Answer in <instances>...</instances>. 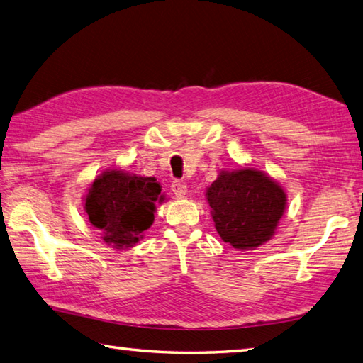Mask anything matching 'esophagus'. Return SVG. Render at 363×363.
Listing matches in <instances>:
<instances>
[{
    "mask_svg": "<svg viewBox=\"0 0 363 363\" xmlns=\"http://www.w3.org/2000/svg\"><path fill=\"white\" fill-rule=\"evenodd\" d=\"M172 190H173V194L176 195V198H184L187 194V186H186V184L179 182V181H174L172 184Z\"/></svg>",
    "mask_w": 363,
    "mask_h": 363,
    "instance_id": "esophagus-1",
    "label": "esophagus"
}]
</instances>
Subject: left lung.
<instances>
[{"label":"left lung","mask_w":363,"mask_h":363,"mask_svg":"<svg viewBox=\"0 0 363 363\" xmlns=\"http://www.w3.org/2000/svg\"><path fill=\"white\" fill-rule=\"evenodd\" d=\"M215 229L235 250H256L276 233L287 207V194L256 168L221 169L206 189Z\"/></svg>","instance_id":"1"}]
</instances>
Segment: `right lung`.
I'll return each instance as SVG.
<instances>
[{"mask_svg": "<svg viewBox=\"0 0 363 363\" xmlns=\"http://www.w3.org/2000/svg\"><path fill=\"white\" fill-rule=\"evenodd\" d=\"M160 190L156 177L109 168L91 182L84 196V211L107 245L128 250L151 228L156 203L165 201Z\"/></svg>", "mask_w": 363, "mask_h": 363, "instance_id": "right-lung-1", "label": "right lung"}]
</instances>
